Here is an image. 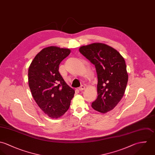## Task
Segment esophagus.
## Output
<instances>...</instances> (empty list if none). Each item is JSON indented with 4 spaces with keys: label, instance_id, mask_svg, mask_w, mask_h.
<instances>
[{
    "label": "esophagus",
    "instance_id": "obj_1",
    "mask_svg": "<svg viewBox=\"0 0 155 155\" xmlns=\"http://www.w3.org/2000/svg\"><path fill=\"white\" fill-rule=\"evenodd\" d=\"M84 89H85V86H84V85H81V86L79 87V90H80V91H83Z\"/></svg>",
    "mask_w": 155,
    "mask_h": 155
}]
</instances>
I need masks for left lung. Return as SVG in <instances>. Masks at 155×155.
I'll return each mask as SVG.
<instances>
[{"mask_svg": "<svg viewBox=\"0 0 155 155\" xmlns=\"http://www.w3.org/2000/svg\"><path fill=\"white\" fill-rule=\"evenodd\" d=\"M79 51L95 66L97 72L98 95L92 108L102 113L112 110L124 96L127 83L124 58L116 50L102 43L82 46Z\"/></svg>", "mask_w": 155, "mask_h": 155, "instance_id": "8db88e82", "label": "left lung"}]
</instances>
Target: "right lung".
I'll return each mask as SVG.
<instances>
[{"label":"right lung","mask_w":155,"mask_h":155,"mask_svg":"<svg viewBox=\"0 0 155 155\" xmlns=\"http://www.w3.org/2000/svg\"><path fill=\"white\" fill-rule=\"evenodd\" d=\"M69 49L48 47L34 58L29 68L28 80L31 94L39 108L49 117L58 118L69 109L75 91L59 73L61 62Z\"/></svg>","instance_id":"obj_1"}]
</instances>
